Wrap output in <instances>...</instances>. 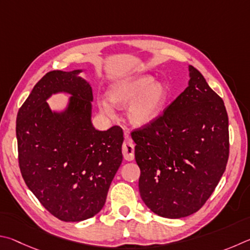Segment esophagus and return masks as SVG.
Here are the masks:
<instances>
[{
	"label": "esophagus",
	"mask_w": 250,
	"mask_h": 250,
	"mask_svg": "<svg viewBox=\"0 0 250 250\" xmlns=\"http://www.w3.org/2000/svg\"><path fill=\"white\" fill-rule=\"evenodd\" d=\"M125 138L126 141L123 144V156H124L125 160L132 161L134 160V144L133 141L130 139L128 133H125Z\"/></svg>",
	"instance_id": "esophagus-1"
}]
</instances>
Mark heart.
<instances>
[{"mask_svg": "<svg viewBox=\"0 0 250 250\" xmlns=\"http://www.w3.org/2000/svg\"><path fill=\"white\" fill-rule=\"evenodd\" d=\"M107 100H99L100 111L113 115V106L126 108V118L134 127H146L163 114L168 102L166 83L156 81L151 74H137L120 79L109 86Z\"/></svg>", "mask_w": 250, "mask_h": 250, "instance_id": "1", "label": "heart"}]
</instances>
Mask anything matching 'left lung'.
I'll return each instance as SVG.
<instances>
[{
	"instance_id": "8db88e82",
	"label": "left lung",
	"mask_w": 250,
	"mask_h": 250,
	"mask_svg": "<svg viewBox=\"0 0 250 250\" xmlns=\"http://www.w3.org/2000/svg\"><path fill=\"white\" fill-rule=\"evenodd\" d=\"M188 86L151 125L132 133L139 193L166 218L198 212L213 193L229 154L224 102L194 67Z\"/></svg>"
}]
</instances>
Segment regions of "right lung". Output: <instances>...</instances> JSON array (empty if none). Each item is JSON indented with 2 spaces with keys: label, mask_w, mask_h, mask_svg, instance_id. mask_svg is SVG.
<instances>
[{
  "label": "right lung",
  "mask_w": 250,
  "mask_h": 250,
  "mask_svg": "<svg viewBox=\"0 0 250 250\" xmlns=\"http://www.w3.org/2000/svg\"><path fill=\"white\" fill-rule=\"evenodd\" d=\"M82 71L46 73L16 118L19 163L26 186L63 222L84 221L102 209L123 160L122 128L113 126L102 132L92 125L93 93ZM58 93L70 95L59 111L46 103Z\"/></svg>",
  "instance_id": "add662e5"
}]
</instances>
